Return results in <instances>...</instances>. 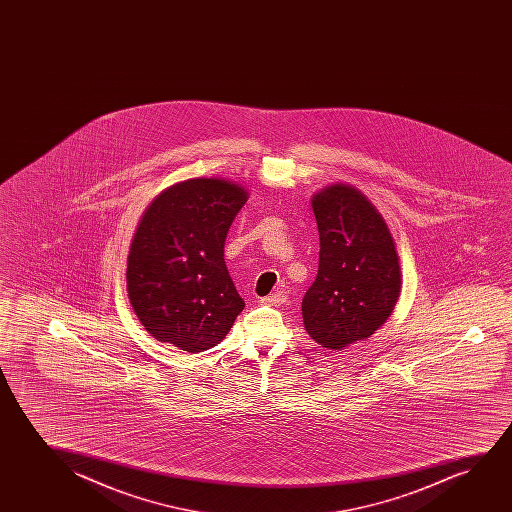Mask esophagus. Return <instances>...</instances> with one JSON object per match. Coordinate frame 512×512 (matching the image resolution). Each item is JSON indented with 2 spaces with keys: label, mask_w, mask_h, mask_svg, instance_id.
<instances>
[{
  "label": "esophagus",
  "mask_w": 512,
  "mask_h": 512,
  "mask_svg": "<svg viewBox=\"0 0 512 512\" xmlns=\"http://www.w3.org/2000/svg\"><path fill=\"white\" fill-rule=\"evenodd\" d=\"M287 302V294L285 292H274V294L267 295L262 299V304H269V306H281Z\"/></svg>",
  "instance_id": "34e87169"
}]
</instances>
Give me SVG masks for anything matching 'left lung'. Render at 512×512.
<instances>
[{"instance_id": "8db88e82", "label": "left lung", "mask_w": 512, "mask_h": 512, "mask_svg": "<svg viewBox=\"0 0 512 512\" xmlns=\"http://www.w3.org/2000/svg\"><path fill=\"white\" fill-rule=\"evenodd\" d=\"M320 262L302 299L309 337L329 350L364 341L392 315L400 292L399 255L376 206L360 192L334 183L311 199Z\"/></svg>"}]
</instances>
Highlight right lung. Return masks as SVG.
Masks as SVG:
<instances>
[{
    "instance_id": "add662e5",
    "label": "right lung",
    "mask_w": 512,
    "mask_h": 512,
    "mask_svg": "<svg viewBox=\"0 0 512 512\" xmlns=\"http://www.w3.org/2000/svg\"><path fill=\"white\" fill-rule=\"evenodd\" d=\"M246 199L238 183L192 178L143 213L127 257V295L157 341L199 353L232 329L245 301L225 267L224 245Z\"/></svg>"
}]
</instances>
